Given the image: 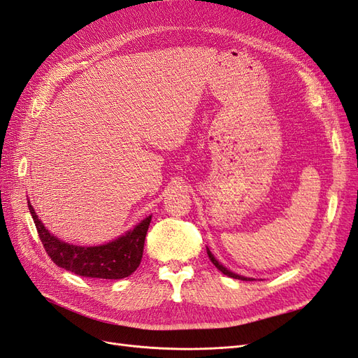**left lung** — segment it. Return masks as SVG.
<instances>
[{"instance_id": "8db88e82", "label": "left lung", "mask_w": 358, "mask_h": 358, "mask_svg": "<svg viewBox=\"0 0 358 358\" xmlns=\"http://www.w3.org/2000/svg\"><path fill=\"white\" fill-rule=\"evenodd\" d=\"M208 255H209V258H210V262L215 264V267L218 268L220 272H222L224 275L230 276V278H233V279H241V280H252L251 278H245V276H241V275H237V273H233L231 270H229V268H227V267H224V266H222V264L218 262V259H216V258L212 255V252L209 251V249H208Z\"/></svg>"}]
</instances>
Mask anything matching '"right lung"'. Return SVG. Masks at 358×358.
<instances>
[{"instance_id": "1", "label": "right lung", "mask_w": 358, "mask_h": 358, "mask_svg": "<svg viewBox=\"0 0 358 358\" xmlns=\"http://www.w3.org/2000/svg\"><path fill=\"white\" fill-rule=\"evenodd\" d=\"M28 209L34 220L40 241L52 262L71 273L83 278L122 279L136 272L142 262L145 237L152 215L113 242L100 246H76L50 234L38 220L29 201Z\"/></svg>"}]
</instances>
